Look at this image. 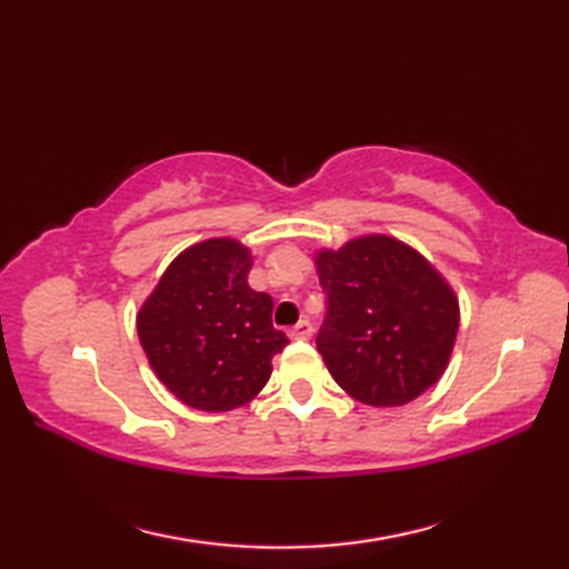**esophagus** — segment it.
Here are the masks:
<instances>
[{
    "label": "esophagus",
    "instance_id": "esophagus-1",
    "mask_svg": "<svg viewBox=\"0 0 569 569\" xmlns=\"http://www.w3.org/2000/svg\"><path fill=\"white\" fill-rule=\"evenodd\" d=\"M288 335H291L293 340H308V337L312 335V325H310L308 320H300V322L296 325V328H293L291 332H288Z\"/></svg>",
    "mask_w": 569,
    "mask_h": 569
}]
</instances>
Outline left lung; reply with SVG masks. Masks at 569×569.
I'll return each mask as SVG.
<instances>
[{
    "mask_svg": "<svg viewBox=\"0 0 569 569\" xmlns=\"http://www.w3.org/2000/svg\"><path fill=\"white\" fill-rule=\"evenodd\" d=\"M316 266L328 296L316 345L349 396L391 408L438 383L455 347L459 300L422 253L367 234L320 249Z\"/></svg>",
    "mask_w": 569,
    "mask_h": 569,
    "instance_id": "8db88e82",
    "label": "left lung"
}]
</instances>
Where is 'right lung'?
Instances as JSON below:
<instances>
[{"label":"right lung","mask_w":569,"mask_h":569,"mask_svg":"<svg viewBox=\"0 0 569 569\" xmlns=\"http://www.w3.org/2000/svg\"><path fill=\"white\" fill-rule=\"evenodd\" d=\"M251 251L214 237L180 251L143 300L137 332L156 377L178 401L222 413L249 403L288 345L273 298L249 288Z\"/></svg>","instance_id":"obj_1"}]
</instances>
